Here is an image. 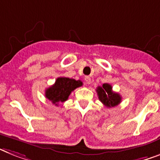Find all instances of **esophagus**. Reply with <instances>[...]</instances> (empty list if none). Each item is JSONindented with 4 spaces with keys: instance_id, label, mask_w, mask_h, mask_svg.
Instances as JSON below:
<instances>
[{
    "instance_id": "esophagus-1",
    "label": "esophagus",
    "mask_w": 160,
    "mask_h": 160,
    "mask_svg": "<svg viewBox=\"0 0 160 160\" xmlns=\"http://www.w3.org/2000/svg\"><path fill=\"white\" fill-rule=\"evenodd\" d=\"M85 82H86V83H87V84H90V83H91V78L89 77V76H86L85 77Z\"/></svg>"
}]
</instances>
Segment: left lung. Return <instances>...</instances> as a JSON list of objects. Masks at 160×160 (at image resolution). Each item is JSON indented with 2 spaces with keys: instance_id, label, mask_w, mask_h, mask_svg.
<instances>
[{
  "instance_id": "1",
  "label": "left lung",
  "mask_w": 160,
  "mask_h": 160,
  "mask_svg": "<svg viewBox=\"0 0 160 160\" xmlns=\"http://www.w3.org/2000/svg\"><path fill=\"white\" fill-rule=\"evenodd\" d=\"M99 100L108 108L118 105L122 100L118 93L113 92L112 86L109 83H104L102 87H98L96 89Z\"/></svg>"
}]
</instances>
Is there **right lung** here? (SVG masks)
<instances>
[{
  "label": "right lung",
  "instance_id": "1",
  "mask_svg": "<svg viewBox=\"0 0 160 160\" xmlns=\"http://www.w3.org/2000/svg\"><path fill=\"white\" fill-rule=\"evenodd\" d=\"M81 86H82V82L80 80L64 77L58 78L55 84L46 90L45 96L49 101L58 105L59 102L67 101L71 92Z\"/></svg>",
  "mask_w": 160,
  "mask_h": 160
}]
</instances>
